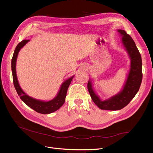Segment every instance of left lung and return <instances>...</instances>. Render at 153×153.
<instances>
[{
    "mask_svg": "<svg viewBox=\"0 0 153 153\" xmlns=\"http://www.w3.org/2000/svg\"><path fill=\"white\" fill-rule=\"evenodd\" d=\"M122 36V43L131 58V69L127 81L122 91L111 98L101 100L92 87L91 81L88 83V89L93 102L101 110H119L126 106L138 92L143 79L142 59L133 39L122 30H118Z\"/></svg>",
    "mask_w": 153,
    "mask_h": 153,
    "instance_id": "8db88e82",
    "label": "left lung"
}]
</instances>
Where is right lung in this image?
<instances>
[{
    "mask_svg": "<svg viewBox=\"0 0 153 153\" xmlns=\"http://www.w3.org/2000/svg\"><path fill=\"white\" fill-rule=\"evenodd\" d=\"M29 41V39H27V40H26V39L22 40L17 45L14 50L12 61H11V69H12L13 72L14 86L17 93H18V95L19 96L20 98L26 105H27L28 106L30 107L31 108L36 111V112L39 113V114H51V113L55 111L56 110H59L64 103L67 92V89L69 88L74 76L66 80L64 82L62 83L59 93L56 95V97L52 100L48 101H40L34 99L27 95L23 91H22L19 84L18 78H17L16 76V64L17 57H18L19 50Z\"/></svg>",
    "mask_w": 153,
    "mask_h": 153,
    "instance_id": "obj_1",
    "label": "right lung"
}]
</instances>
